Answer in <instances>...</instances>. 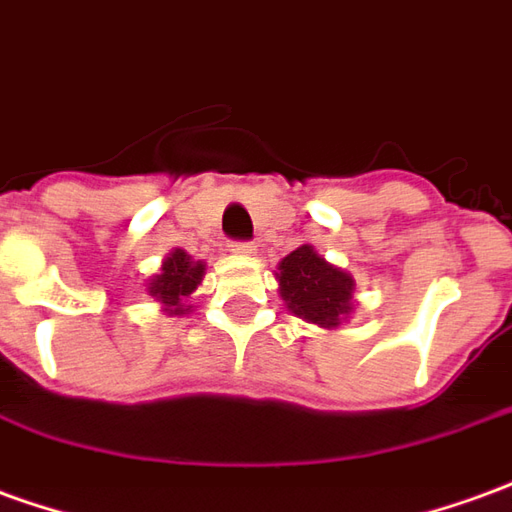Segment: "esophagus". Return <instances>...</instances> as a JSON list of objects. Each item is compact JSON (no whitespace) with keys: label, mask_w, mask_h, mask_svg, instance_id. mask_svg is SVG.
I'll return each mask as SVG.
<instances>
[{"label":"esophagus","mask_w":512,"mask_h":512,"mask_svg":"<svg viewBox=\"0 0 512 512\" xmlns=\"http://www.w3.org/2000/svg\"><path fill=\"white\" fill-rule=\"evenodd\" d=\"M232 252H238V255H255L257 246L249 244V241H235V244H232Z\"/></svg>","instance_id":"34e87169"}]
</instances>
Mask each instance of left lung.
Segmentation results:
<instances>
[{"mask_svg":"<svg viewBox=\"0 0 512 512\" xmlns=\"http://www.w3.org/2000/svg\"><path fill=\"white\" fill-rule=\"evenodd\" d=\"M277 268L280 296L293 316L335 330L355 310L352 274L327 263L310 244L293 249Z\"/></svg>","mask_w":512,"mask_h":512,"instance_id":"8db88e82","label":"left lung"}]
</instances>
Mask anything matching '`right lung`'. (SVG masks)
<instances>
[{
  "label": "right lung",
  "instance_id": "1",
  "mask_svg": "<svg viewBox=\"0 0 512 512\" xmlns=\"http://www.w3.org/2000/svg\"><path fill=\"white\" fill-rule=\"evenodd\" d=\"M202 277H205V263L194 260L182 249H174L163 260L160 271L149 280V296H155L169 316H182L191 310V305H185V299L196 291Z\"/></svg>",
  "mask_w": 512,
  "mask_h": 512
}]
</instances>
